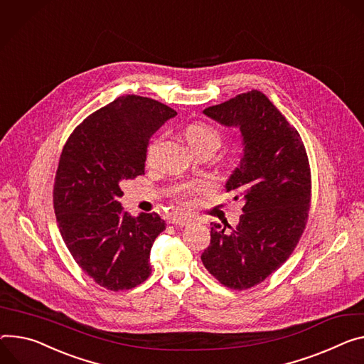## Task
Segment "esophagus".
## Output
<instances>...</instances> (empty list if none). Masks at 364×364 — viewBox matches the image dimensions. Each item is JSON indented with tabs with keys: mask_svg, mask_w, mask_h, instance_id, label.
<instances>
[{
	"mask_svg": "<svg viewBox=\"0 0 364 364\" xmlns=\"http://www.w3.org/2000/svg\"><path fill=\"white\" fill-rule=\"evenodd\" d=\"M171 223L176 225V226H187V225L191 223V219L183 218V216H174V218L171 219Z\"/></svg>",
	"mask_w": 364,
	"mask_h": 364,
	"instance_id": "esophagus-1",
	"label": "esophagus"
}]
</instances>
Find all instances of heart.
<instances>
[{
  "label": "heart",
  "instance_id": "heart-1",
  "mask_svg": "<svg viewBox=\"0 0 364 364\" xmlns=\"http://www.w3.org/2000/svg\"><path fill=\"white\" fill-rule=\"evenodd\" d=\"M184 136L196 154L209 152L213 155L222 145V135L215 127H212L210 124L203 123V122L190 123L184 129ZM158 142H159V139H155L149 144L148 151H146L148 162H151L154 159ZM229 165H234V161H229ZM206 190H208L206 184H183V186L177 187L171 193V196L174 197L177 205L190 206L194 203V196L200 194Z\"/></svg>",
  "mask_w": 364,
  "mask_h": 364
}]
</instances>
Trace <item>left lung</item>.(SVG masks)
Masks as SVG:
<instances>
[{
    "label": "left lung",
    "mask_w": 364,
    "mask_h": 364,
    "mask_svg": "<svg viewBox=\"0 0 364 364\" xmlns=\"http://www.w3.org/2000/svg\"><path fill=\"white\" fill-rule=\"evenodd\" d=\"M203 113L241 130L244 156L226 191L244 205L235 228L212 223L202 261L220 284L251 289L290 257L306 228L312 196L308 154L299 132L258 90Z\"/></svg>",
    "instance_id": "obj_1"
}]
</instances>
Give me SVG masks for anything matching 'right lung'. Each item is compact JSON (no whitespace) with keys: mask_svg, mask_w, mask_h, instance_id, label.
Segmentation results:
<instances>
[{"mask_svg":"<svg viewBox=\"0 0 364 364\" xmlns=\"http://www.w3.org/2000/svg\"><path fill=\"white\" fill-rule=\"evenodd\" d=\"M177 114L154 98L127 94L85 117L63 145L53 209L65 245L97 284L119 291L144 283L159 215L123 212L122 183L145 174L149 138Z\"/></svg>","mask_w":364,"mask_h":364,"instance_id":"obj_1","label":"right lung"}]
</instances>
